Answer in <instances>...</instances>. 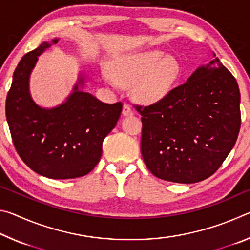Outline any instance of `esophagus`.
I'll use <instances>...</instances> for the list:
<instances>
[{
  "instance_id": "obj_1",
  "label": "esophagus",
  "mask_w": 250,
  "mask_h": 250,
  "mask_svg": "<svg viewBox=\"0 0 250 250\" xmlns=\"http://www.w3.org/2000/svg\"><path fill=\"white\" fill-rule=\"evenodd\" d=\"M122 115L124 116H132L133 115V110L131 108V105L128 104H124V108H122Z\"/></svg>"
}]
</instances>
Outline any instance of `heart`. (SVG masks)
<instances>
[{"instance_id":"heart-1","label":"heart","mask_w":250,"mask_h":250,"mask_svg":"<svg viewBox=\"0 0 250 250\" xmlns=\"http://www.w3.org/2000/svg\"><path fill=\"white\" fill-rule=\"evenodd\" d=\"M116 77L121 83H132L135 98L143 103L163 99L175 86L181 67L175 58L166 57L159 50L134 53L122 57L116 67ZM108 82H113L108 76Z\"/></svg>"}]
</instances>
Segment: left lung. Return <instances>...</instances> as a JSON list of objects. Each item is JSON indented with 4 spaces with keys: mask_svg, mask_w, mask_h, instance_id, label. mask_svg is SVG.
I'll list each match as a JSON object with an SVG mask.
<instances>
[{
    "mask_svg": "<svg viewBox=\"0 0 250 250\" xmlns=\"http://www.w3.org/2000/svg\"><path fill=\"white\" fill-rule=\"evenodd\" d=\"M240 92L218 58L149 105L134 104L142 121L141 153L159 179L196 183L216 172L240 129Z\"/></svg>",
    "mask_w": 250,
    "mask_h": 250,
    "instance_id": "8db88e82",
    "label": "left lung"
}]
</instances>
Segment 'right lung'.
Masks as SVG:
<instances>
[{
	"instance_id": "add662e5",
	"label": "right lung",
	"mask_w": 250,
	"mask_h": 250,
	"mask_svg": "<svg viewBox=\"0 0 250 250\" xmlns=\"http://www.w3.org/2000/svg\"><path fill=\"white\" fill-rule=\"evenodd\" d=\"M49 46L44 42L20 61L6 97V120L15 149L29 168L49 179H75L98 164L104 139L116 126L122 104H104L79 90L80 77L66 103L39 107L29 95L28 78L37 56Z\"/></svg>"
}]
</instances>
